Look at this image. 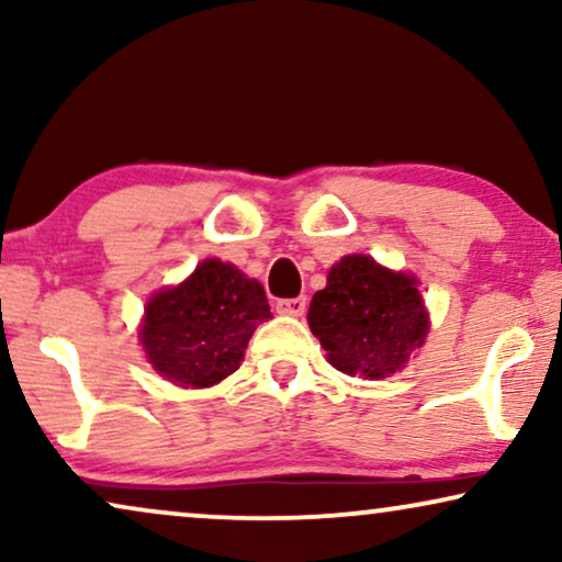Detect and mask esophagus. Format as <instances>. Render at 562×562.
Here are the masks:
<instances>
[{
    "label": "esophagus",
    "instance_id": "1",
    "mask_svg": "<svg viewBox=\"0 0 562 562\" xmlns=\"http://www.w3.org/2000/svg\"><path fill=\"white\" fill-rule=\"evenodd\" d=\"M276 310H279V314H289V317H302L306 310V299L304 296L279 299V302H276Z\"/></svg>",
    "mask_w": 562,
    "mask_h": 562
}]
</instances>
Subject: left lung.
<instances>
[{"label": "left lung", "instance_id": "1", "mask_svg": "<svg viewBox=\"0 0 562 562\" xmlns=\"http://www.w3.org/2000/svg\"><path fill=\"white\" fill-rule=\"evenodd\" d=\"M306 319L337 371L373 381L402 371L429 333L414 276L389 271L360 252L329 268Z\"/></svg>", "mask_w": 562, "mask_h": 562}]
</instances>
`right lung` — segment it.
<instances>
[{"mask_svg":"<svg viewBox=\"0 0 562 562\" xmlns=\"http://www.w3.org/2000/svg\"><path fill=\"white\" fill-rule=\"evenodd\" d=\"M271 319L266 291L233 263L206 258L179 286L145 304L143 350L153 368L183 389H206L240 368L248 340Z\"/></svg>","mask_w":562,"mask_h":562,"instance_id":"1","label":"right lung"}]
</instances>
